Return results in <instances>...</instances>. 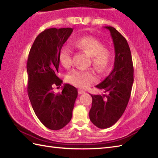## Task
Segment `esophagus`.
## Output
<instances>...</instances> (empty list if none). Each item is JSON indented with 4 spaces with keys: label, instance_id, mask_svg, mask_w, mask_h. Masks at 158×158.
<instances>
[{
    "label": "esophagus",
    "instance_id": "34e87169",
    "mask_svg": "<svg viewBox=\"0 0 158 158\" xmlns=\"http://www.w3.org/2000/svg\"><path fill=\"white\" fill-rule=\"evenodd\" d=\"M78 93L79 94H85V91H83L82 89H78Z\"/></svg>",
    "mask_w": 158,
    "mask_h": 158
}]
</instances>
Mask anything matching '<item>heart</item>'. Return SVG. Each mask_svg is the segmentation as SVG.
Returning a JSON list of instances; mask_svg holds the SVG:
<instances>
[{"label":"heart","mask_w":158,"mask_h":158,"mask_svg":"<svg viewBox=\"0 0 158 158\" xmlns=\"http://www.w3.org/2000/svg\"><path fill=\"white\" fill-rule=\"evenodd\" d=\"M75 48L85 52L91 56L92 64L100 71H104L109 65L111 53L108 49L103 48L98 39L89 36H84L75 39L72 43ZM73 52L69 45H63L59 53L62 64L69 67L72 64ZM66 80L70 84L79 88H86L98 80V75L92 69H75L68 73Z\"/></svg>","instance_id":"obj_1"}]
</instances>
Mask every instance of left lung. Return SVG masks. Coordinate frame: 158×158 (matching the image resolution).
<instances>
[{"instance_id": "left-lung-1", "label": "left lung", "mask_w": 158, "mask_h": 158, "mask_svg": "<svg viewBox=\"0 0 158 158\" xmlns=\"http://www.w3.org/2000/svg\"><path fill=\"white\" fill-rule=\"evenodd\" d=\"M105 28L110 31L115 48L114 68L96 86L109 94L91 95L92 108L89 113L91 122L101 129L112 126L122 117L128 103L134 81L132 58L126 39L112 26Z\"/></svg>"}]
</instances>
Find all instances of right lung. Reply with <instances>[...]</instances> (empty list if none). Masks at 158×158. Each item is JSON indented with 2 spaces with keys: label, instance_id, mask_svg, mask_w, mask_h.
<instances>
[{
  "label": "right lung",
  "instance_id": "right-lung-1",
  "mask_svg": "<svg viewBox=\"0 0 158 158\" xmlns=\"http://www.w3.org/2000/svg\"><path fill=\"white\" fill-rule=\"evenodd\" d=\"M71 28H49L36 36L27 60L28 94L36 117L48 128L62 129L72 118L77 89L64 84L61 93L55 94L53 86H60L58 77L59 53L73 32Z\"/></svg>",
  "mask_w": 158,
  "mask_h": 158
}]
</instances>
